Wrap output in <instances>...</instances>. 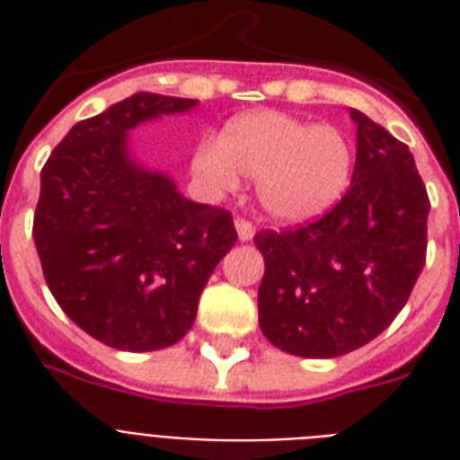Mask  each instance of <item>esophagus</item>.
Instances as JSON below:
<instances>
[{"label":"esophagus","instance_id":"esophagus-1","mask_svg":"<svg viewBox=\"0 0 460 460\" xmlns=\"http://www.w3.org/2000/svg\"><path fill=\"white\" fill-rule=\"evenodd\" d=\"M236 231H238V241H251L255 236V226H252L248 219H236Z\"/></svg>","mask_w":460,"mask_h":460}]
</instances>
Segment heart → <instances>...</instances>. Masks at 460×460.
I'll list each match as a JSON object with an SVG mask.
<instances>
[{
  "instance_id": "obj_1",
  "label": "heart",
  "mask_w": 460,
  "mask_h": 460,
  "mask_svg": "<svg viewBox=\"0 0 460 460\" xmlns=\"http://www.w3.org/2000/svg\"><path fill=\"white\" fill-rule=\"evenodd\" d=\"M190 164L195 179L215 193L236 190L238 173L258 179V200L267 215L303 224L341 200L353 150L336 126H313L281 111L255 110L231 119L217 146H198Z\"/></svg>"
}]
</instances>
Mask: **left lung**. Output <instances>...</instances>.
I'll return each mask as SVG.
<instances>
[{
  "mask_svg": "<svg viewBox=\"0 0 460 460\" xmlns=\"http://www.w3.org/2000/svg\"><path fill=\"white\" fill-rule=\"evenodd\" d=\"M356 166L332 212L252 238L265 258L260 329L277 349L336 358L382 334L425 267L429 200L415 159L392 133L350 110Z\"/></svg>",
  "mask_w": 460,
  "mask_h": 460,
  "instance_id": "obj_1",
  "label": "left lung"
}]
</instances>
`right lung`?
<instances>
[{
    "instance_id": "obj_1",
    "label": "right lung",
    "mask_w": 460,
    "mask_h": 460,
    "mask_svg": "<svg viewBox=\"0 0 460 460\" xmlns=\"http://www.w3.org/2000/svg\"><path fill=\"white\" fill-rule=\"evenodd\" d=\"M195 104L136 93L75 124L40 173L32 238L47 287L83 332L117 350L181 341L238 238L226 209L183 198L131 150L136 126Z\"/></svg>"
}]
</instances>
